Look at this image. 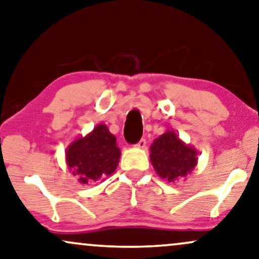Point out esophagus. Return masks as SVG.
<instances>
[{"label": "esophagus", "mask_w": 259, "mask_h": 259, "mask_svg": "<svg viewBox=\"0 0 259 259\" xmlns=\"http://www.w3.org/2000/svg\"><path fill=\"white\" fill-rule=\"evenodd\" d=\"M137 147H139V149H145L146 147V140L145 139H140L139 142L136 144Z\"/></svg>", "instance_id": "1"}]
</instances>
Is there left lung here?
<instances>
[{"instance_id": "left-lung-1", "label": "left lung", "mask_w": 259, "mask_h": 259, "mask_svg": "<svg viewBox=\"0 0 259 259\" xmlns=\"http://www.w3.org/2000/svg\"><path fill=\"white\" fill-rule=\"evenodd\" d=\"M150 150L154 170L167 182L187 176L196 165V151L187 146L172 131H167L157 138Z\"/></svg>"}]
</instances>
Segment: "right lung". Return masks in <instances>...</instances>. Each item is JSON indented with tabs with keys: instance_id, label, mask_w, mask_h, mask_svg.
Instances as JSON below:
<instances>
[{
	"instance_id": "1",
	"label": "right lung",
	"mask_w": 259,
	"mask_h": 259,
	"mask_svg": "<svg viewBox=\"0 0 259 259\" xmlns=\"http://www.w3.org/2000/svg\"><path fill=\"white\" fill-rule=\"evenodd\" d=\"M120 150L116 138L105 125L96 126L85 138H79L66 150V162L79 182L88 184L112 175L117 166Z\"/></svg>"
}]
</instances>
